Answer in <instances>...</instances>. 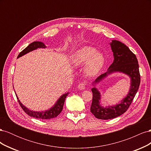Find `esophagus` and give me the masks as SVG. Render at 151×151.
<instances>
[{"label":"esophagus","mask_w":151,"mask_h":151,"mask_svg":"<svg viewBox=\"0 0 151 151\" xmlns=\"http://www.w3.org/2000/svg\"><path fill=\"white\" fill-rule=\"evenodd\" d=\"M77 88H78V89H80V90H84L86 88V84L84 83H80L78 85V87H77Z\"/></svg>","instance_id":"obj_1"}]
</instances>
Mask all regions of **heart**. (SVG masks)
Wrapping results in <instances>:
<instances>
[{
	"label": "heart",
	"mask_w": 151,
	"mask_h": 151,
	"mask_svg": "<svg viewBox=\"0 0 151 151\" xmlns=\"http://www.w3.org/2000/svg\"><path fill=\"white\" fill-rule=\"evenodd\" d=\"M72 64L74 67H80L84 64V72L86 76H96L103 68L105 58L103 54L96 52L93 47H84L76 51L71 58Z\"/></svg>",
	"instance_id": "1"
}]
</instances>
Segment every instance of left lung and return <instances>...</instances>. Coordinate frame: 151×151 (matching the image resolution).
<instances>
[{
    "mask_svg": "<svg viewBox=\"0 0 151 151\" xmlns=\"http://www.w3.org/2000/svg\"><path fill=\"white\" fill-rule=\"evenodd\" d=\"M113 53L114 60L106 72L99 76L93 83V101L91 112L96 118L101 120L113 119L124 113L131 104L139 89L140 76L137 58L135 55L125 44L117 40L109 43ZM119 72L129 77L131 86L129 92L119 103L104 107L101 103V95L96 86L101 81L113 73Z\"/></svg>",
    "mask_w": 151,
    "mask_h": 151,
    "instance_id": "1",
    "label": "left lung"
}]
</instances>
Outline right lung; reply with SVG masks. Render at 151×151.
<instances>
[{
	"label": "right lung",
	"mask_w": 151,
	"mask_h": 151,
	"mask_svg": "<svg viewBox=\"0 0 151 151\" xmlns=\"http://www.w3.org/2000/svg\"><path fill=\"white\" fill-rule=\"evenodd\" d=\"M47 48L46 45H45L43 42H34L33 43H31V44H29L25 49L22 50V51L19 54V55L17 57V58L24 55L27 54L30 52L33 51L35 50H37L38 48ZM68 92L62 94L61 96L57 99V101H56L55 103L54 104L53 106L50 108V109H47V110H45V111H37L31 110V109H29V108L26 107L24 104H22L20 101V100L19 99V98L17 97V95L16 94V97L18 99V101H19L21 107L22 108V109H23L24 111L27 114V115H28L29 116H31V117L38 118V119H40V120L52 119V118H55L56 116H57L62 111L65 98L68 96Z\"/></svg>",
	"instance_id": "add662e5"
}]
</instances>
